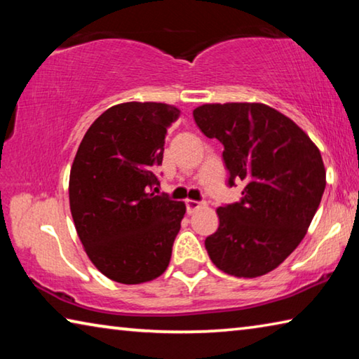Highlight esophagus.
Masks as SVG:
<instances>
[{
    "mask_svg": "<svg viewBox=\"0 0 359 359\" xmlns=\"http://www.w3.org/2000/svg\"><path fill=\"white\" fill-rule=\"evenodd\" d=\"M187 212L188 214H193L194 210H198L199 208H203V205H205V203L203 201H193V199H187Z\"/></svg>",
    "mask_w": 359,
    "mask_h": 359,
    "instance_id": "34e87169",
    "label": "esophagus"
}]
</instances>
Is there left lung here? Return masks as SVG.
<instances>
[{
	"instance_id": "8db88e82",
	"label": "left lung",
	"mask_w": 359,
	"mask_h": 359,
	"mask_svg": "<svg viewBox=\"0 0 359 359\" xmlns=\"http://www.w3.org/2000/svg\"><path fill=\"white\" fill-rule=\"evenodd\" d=\"M193 117L223 144L228 185L245 184L239 203L217 209L220 224L205 239L218 269L264 276L299 245L326 187L321 154L287 115L261 102L203 104Z\"/></svg>"
}]
</instances>
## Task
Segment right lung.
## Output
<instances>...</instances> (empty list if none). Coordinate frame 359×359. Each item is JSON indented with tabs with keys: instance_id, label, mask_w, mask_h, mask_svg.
<instances>
[{
	"instance_id": "right-lung-1",
	"label": "right lung",
	"mask_w": 359,
	"mask_h": 359,
	"mask_svg": "<svg viewBox=\"0 0 359 359\" xmlns=\"http://www.w3.org/2000/svg\"><path fill=\"white\" fill-rule=\"evenodd\" d=\"M180 111L165 102L109 107L85 133L69 174L79 239L101 274L137 285L166 271L185 204L156 194L165 137Z\"/></svg>"
}]
</instances>
